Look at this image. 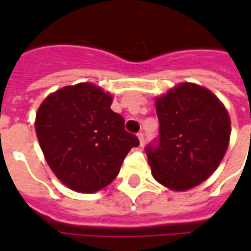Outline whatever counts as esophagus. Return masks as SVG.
<instances>
[{
    "label": "esophagus",
    "mask_w": 251,
    "mask_h": 251,
    "mask_svg": "<svg viewBox=\"0 0 251 251\" xmlns=\"http://www.w3.org/2000/svg\"><path fill=\"white\" fill-rule=\"evenodd\" d=\"M138 139H139L141 146L145 145V135H143V133H138Z\"/></svg>",
    "instance_id": "1"
}]
</instances>
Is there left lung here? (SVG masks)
I'll use <instances>...</instances> for the list:
<instances>
[{
    "instance_id": "8db88e82",
    "label": "left lung",
    "mask_w": 251,
    "mask_h": 251,
    "mask_svg": "<svg viewBox=\"0 0 251 251\" xmlns=\"http://www.w3.org/2000/svg\"><path fill=\"white\" fill-rule=\"evenodd\" d=\"M159 137L146 147L153 178L176 191L210 177L226 155L230 120L210 90L181 83L156 99Z\"/></svg>"
}]
</instances>
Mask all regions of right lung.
Returning a JSON list of instances; mask_svg holds the SVG:
<instances>
[{"label": "right lung", "instance_id": "add662e5", "mask_svg": "<svg viewBox=\"0 0 251 251\" xmlns=\"http://www.w3.org/2000/svg\"><path fill=\"white\" fill-rule=\"evenodd\" d=\"M112 96L91 83L66 86L45 99L35 129L45 160L61 182L79 193L109 185L133 147L134 134L110 109Z\"/></svg>", "mask_w": 251, "mask_h": 251}]
</instances>
